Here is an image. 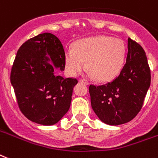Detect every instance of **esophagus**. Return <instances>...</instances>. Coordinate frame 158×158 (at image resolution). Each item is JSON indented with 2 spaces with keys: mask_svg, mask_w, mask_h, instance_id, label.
Returning a JSON list of instances; mask_svg holds the SVG:
<instances>
[{
  "mask_svg": "<svg viewBox=\"0 0 158 158\" xmlns=\"http://www.w3.org/2000/svg\"><path fill=\"white\" fill-rule=\"evenodd\" d=\"M79 81L81 83H84L85 85H88V81H87L85 79H80V80H79Z\"/></svg>",
  "mask_w": 158,
  "mask_h": 158,
  "instance_id": "34e87169",
  "label": "esophagus"
}]
</instances>
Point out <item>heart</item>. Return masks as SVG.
Returning a JSON list of instances; mask_svg holds the SVG:
<instances>
[{
	"instance_id": "1",
	"label": "heart",
	"mask_w": 158,
	"mask_h": 158,
	"mask_svg": "<svg viewBox=\"0 0 158 158\" xmlns=\"http://www.w3.org/2000/svg\"><path fill=\"white\" fill-rule=\"evenodd\" d=\"M126 46L119 39L97 36L76 41L64 51V64L70 76H77L86 69L98 81L112 80L122 70Z\"/></svg>"
}]
</instances>
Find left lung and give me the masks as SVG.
Returning a JSON list of instances; mask_svg holds the SVG:
<instances>
[{"instance_id":"obj_1","label":"left lung","mask_w":158,"mask_h":158,"mask_svg":"<svg viewBox=\"0 0 158 158\" xmlns=\"http://www.w3.org/2000/svg\"><path fill=\"white\" fill-rule=\"evenodd\" d=\"M150 83L151 73L144 50L129 37L127 62L119 76L103 85H89L92 108L106 124L127 123L141 110Z\"/></svg>"}]
</instances>
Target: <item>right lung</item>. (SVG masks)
Returning a JSON list of instances; mask_svg holds the SVG:
<instances>
[{
    "instance_id": "add662e5",
    "label": "right lung",
    "mask_w": 158,
    "mask_h": 158,
    "mask_svg": "<svg viewBox=\"0 0 158 158\" xmlns=\"http://www.w3.org/2000/svg\"><path fill=\"white\" fill-rule=\"evenodd\" d=\"M51 56L53 63L45 56ZM64 49L54 34L45 32L30 38L19 49L10 73L18 105L30 121L44 126L57 123L69 111L76 78H64Z\"/></svg>"
}]
</instances>
